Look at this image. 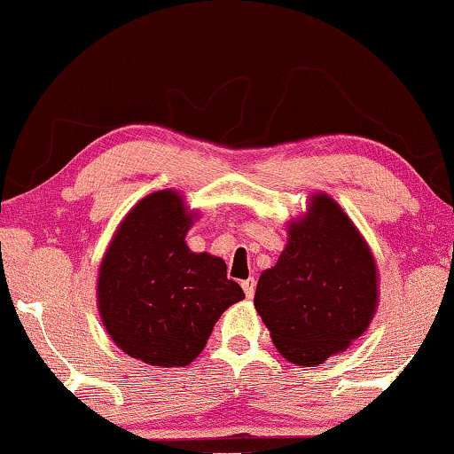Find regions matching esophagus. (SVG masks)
Listing matches in <instances>:
<instances>
[{
  "label": "esophagus",
  "mask_w": 454,
  "mask_h": 454,
  "mask_svg": "<svg viewBox=\"0 0 454 454\" xmlns=\"http://www.w3.org/2000/svg\"><path fill=\"white\" fill-rule=\"evenodd\" d=\"M241 286H243V293H246V297H247V299H252V297H254V293H255V280H254V278L243 280V282H241Z\"/></svg>",
  "instance_id": "1"
}]
</instances>
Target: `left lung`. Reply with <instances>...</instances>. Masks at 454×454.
<instances>
[{"label": "left lung", "instance_id": "left-lung-1", "mask_svg": "<svg viewBox=\"0 0 454 454\" xmlns=\"http://www.w3.org/2000/svg\"><path fill=\"white\" fill-rule=\"evenodd\" d=\"M369 246L327 194H315L288 243L264 270L254 305L288 363L313 366L344 352L366 332L379 299Z\"/></svg>", "mask_w": 454, "mask_h": 454}]
</instances>
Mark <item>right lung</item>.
Wrapping results in <instances>:
<instances>
[{
  "mask_svg": "<svg viewBox=\"0 0 454 454\" xmlns=\"http://www.w3.org/2000/svg\"><path fill=\"white\" fill-rule=\"evenodd\" d=\"M194 215L182 196L160 190L130 208L104 254L98 309L114 344L151 366H186L216 319L246 294L211 254L190 252Z\"/></svg>",
  "mask_w": 454,
  "mask_h": 454,
  "instance_id": "add662e5",
  "label": "right lung"
}]
</instances>
